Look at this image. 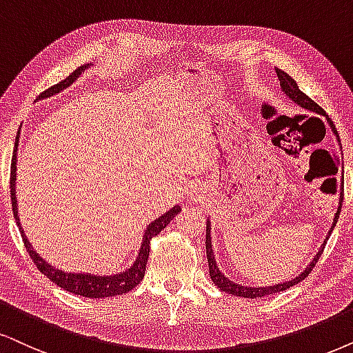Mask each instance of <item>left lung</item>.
<instances>
[{
  "label": "left lung",
  "mask_w": 353,
  "mask_h": 353,
  "mask_svg": "<svg viewBox=\"0 0 353 353\" xmlns=\"http://www.w3.org/2000/svg\"><path fill=\"white\" fill-rule=\"evenodd\" d=\"M276 77H279V79H280V89H282L283 96L287 97L288 101H292L293 104H296L298 107H301V109L307 110V112H313L316 115H321V117H324L325 122H327L329 127H331L334 137H336V140L339 143V135H337L336 127H334L331 119L325 115L324 110L321 109V107L316 104L314 101H311L310 97L305 94V92L300 91V88H298L295 79L290 77V74L285 73V71L276 70ZM339 145H341V143H339ZM342 200H343V195L341 192V197H339V207H337L336 215H334L332 226H331V230L327 231V234H325V239L323 241V244H321L319 251L316 252L313 261H311L310 264L305 267V270H301L300 274L295 276V279L285 280V282H280V283H275V285H269V287H248V285H239V283L233 282V280H230L228 276H225V274H223V272L220 270V267H218V264H216L215 251H213V244H212V221H210L207 218V238H205V248H207L208 270H210V279H212V282L215 283L218 288L223 290V292L230 293V295H234V296H243V298H262V296H267V295H274V293L283 292V290H287L290 287H293V285L300 283L301 280H305L307 274L313 270V267L316 265V262H318V259L321 257V254H323V251H324V246H325V243H327L329 236H331L332 230L336 228V223L339 220V215H341Z\"/></svg>",
  "instance_id": "obj_1"
}]
</instances>
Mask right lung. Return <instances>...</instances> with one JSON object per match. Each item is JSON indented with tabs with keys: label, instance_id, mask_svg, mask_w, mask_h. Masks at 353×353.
<instances>
[{
	"label": "right lung",
	"instance_id": "1",
	"mask_svg": "<svg viewBox=\"0 0 353 353\" xmlns=\"http://www.w3.org/2000/svg\"><path fill=\"white\" fill-rule=\"evenodd\" d=\"M92 63L83 65L79 66L78 70H74L73 73L70 74L68 78L60 81L55 86L48 88L47 91H43L42 94L37 97V101L40 99H47V97H52L58 94V92L65 91L66 88H70L77 79L81 77V74L86 71L89 66ZM17 150H19V132H17L16 137V143H14V153H12V163H11V202H12V213H14L17 228L21 231L22 241H24L26 249H28L29 256L37 265V269L42 272L43 275H47L48 279L52 280L53 283H57L58 287H61L66 292L74 293V295L79 296H86V298H109V296H115V295H122V293L130 292L132 288H135L138 283L141 282L145 275V269H146V262H148V256H150V241L154 236H158L161 231L166 228L169 223L172 221V218L181 213V205H174L171 210H168L166 213L161 216L156 218L154 221H151L146 230L143 231V238H141V246L138 249V254L133 261V264L125 269L119 274H110V275H99V274H89V272H65L58 267H53L50 262H47L40 254L35 251L30 244V241L26 236V231L22 228L21 220H19V208H17V195H16V189H17Z\"/></svg>",
	"mask_w": 353,
	"mask_h": 353
}]
</instances>
